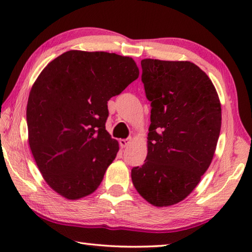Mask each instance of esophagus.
<instances>
[{
	"mask_svg": "<svg viewBox=\"0 0 252 252\" xmlns=\"http://www.w3.org/2000/svg\"><path fill=\"white\" fill-rule=\"evenodd\" d=\"M131 139L130 138H126V139H119V146H121L122 148H125L128 146V145L130 144Z\"/></svg>",
	"mask_w": 252,
	"mask_h": 252,
	"instance_id": "obj_1",
	"label": "esophagus"
}]
</instances>
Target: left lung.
<instances>
[{"mask_svg":"<svg viewBox=\"0 0 252 252\" xmlns=\"http://www.w3.org/2000/svg\"><path fill=\"white\" fill-rule=\"evenodd\" d=\"M151 101L147 157L131 169L136 190L149 204L168 207L189 196L213 160L221 105L211 79L188 61H142Z\"/></svg>","mask_w":252,"mask_h":252,"instance_id":"1","label":"left lung"}]
</instances>
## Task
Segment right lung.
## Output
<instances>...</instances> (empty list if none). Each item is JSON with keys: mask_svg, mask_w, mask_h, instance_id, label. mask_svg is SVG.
<instances>
[{"mask_svg": "<svg viewBox=\"0 0 252 252\" xmlns=\"http://www.w3.org/2000/svg\"><path fill=\"white\" fill-rule=\"evenodd\" d=\"M138 76L131 57L72 50L34 82L26 107L30 148L62 197L77 200L98 188L119 149L105 128L107 101Z\"/></svg>", "mask_w": 252, "mask_h": 252, "instance_id": "right-lung-1", "label": "right lung"}]
</instances>
